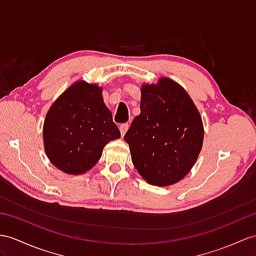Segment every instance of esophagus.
<instances>
[{"label": "esophagus", "instance_id": "obj_1", "mask_svg": "<svg viewBox=\"0 0 256 256\" xmlns=\"http://www.w3.org/2000/svg\"><path fill=\"white\" fill-rule=\"evenodd\" d=\"M128 127H129L128 124H120V134H122V136H124V134L127 132Z\"/></svg>", "mask_w": 256, "mask_h": 256}]
</instances>
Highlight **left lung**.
I'll return each instance as SVG.
<instances>
[{
	"label": "left lung",
	"instance_id": "8db88e82",
	"mask_svg": "<svg viewBox=\"0 0 256 256\" xmlns=\"http://www.w3.org/2000/svg\"><path fill=\"white\" fill-rule=\"evenodd\" d=\"M140 114L124 139L132 164L152 186H167L188 175L200 154L202 117L182 86L160 77L141 86Z\"/></svg>",
	"mask_w": 256,
	"mask_h": 256
}]
</instances>
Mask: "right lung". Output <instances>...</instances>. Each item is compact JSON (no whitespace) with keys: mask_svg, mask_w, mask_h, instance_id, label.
<instances>
[{"mask_svg":"<svg viewBox=\"0 0 256 256\" xmlns=\"http://www.w3.org/2000/svg\"><path fill=\"white\" fill-rule=\"evenodd\" d=\"M96 84L78 80L48 110L43 143L50 162L68 175H82L101 158L104 146L120 138Z\"/></svg>","mask_w":256,"mask_h":256,"instance_id":"obj_1","label":"right lung"}]
</instances>
